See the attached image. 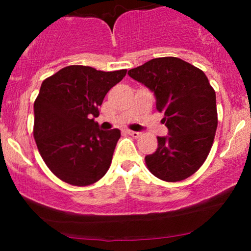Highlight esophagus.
Here are the masks:
<instances>
[{"label": "esophagus", "instance_id": "34e87169", "mask_svg": "<svg viewBox=\"0 0 251 251\" xmlns=\"http://www.w3.org/2000/svg\"><path fill=\"white\" fill-rule=\"evenodd\" d=\"M127 133L129 135H132L133 138H139L140 135H142V132H137V131H131V129H128Z\"/></svg>", "mask_w": 251, "mask_h": 251}]
</instances>
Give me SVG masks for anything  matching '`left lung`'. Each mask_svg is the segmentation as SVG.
Here are the masks:
<instances>
[{
  "instance_id": "1",
  "label": "left lung",
  "mask_w": 251,
  "mask_h": 251,
  "mask_svg": "<svg viewBox=\"0 0 251 251\" xmlns=\"http://www.w3.org/2000/svg\"><path fill=\"white\" fill-rule=\"evenodd\" d=\"M151 89L164 112L168 137H158L154 153L145 157L152 175L165 181L190 177L208 157L217 128L215 89L203 71L174 56L157 57L128 71Z\"/></svg>"
}]
</instances>
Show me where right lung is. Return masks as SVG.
Here are the masks:
<instances>
[{
	"mask_svg": "<svg viewBox=\"0 0 251 251\" xmlns=\"http://www.w3.org/2000/svg\"><path fill=\"white\" fill-rule=\"evenodd\" d=\"M126 72L73 65L43 80L34 102V138L43 162L61 180L87 186L107 172L120 131H102L94 118Z\"/></svg>",
	"mask_w": 251,
	"mask_h": 251,
	"instance_id": "add662e5",
	"label": "right lung"
}]
</instances>
